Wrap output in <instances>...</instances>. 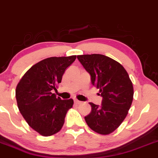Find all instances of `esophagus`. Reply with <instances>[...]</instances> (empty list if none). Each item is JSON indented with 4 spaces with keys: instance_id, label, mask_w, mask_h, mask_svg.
Segmentation results:
<instances>
[{
    "instance_id": "esophagus-1",
    "label": "esophagus",
    "mask_w": 158,
    "mask_h": 158,
    "mask_svg": "<svg viewBox=\"0 0 158 158\" xmlns=\"http://www.w3.org/2000/svg\"><path fill=\"white\" fill-rule=\"evenodd\" d=\"M74 102L76 103V104H79V103H81V101L78 100V99H74Z\"/></svg>"
}]
</instances>
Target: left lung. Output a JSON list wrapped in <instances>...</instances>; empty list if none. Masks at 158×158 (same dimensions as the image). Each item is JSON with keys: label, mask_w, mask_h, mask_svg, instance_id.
Returning <instances> with one entry per match:
<instances>
[{"label": "left lung", "mask_w": 158, "mask_h": 158, "mask_svg": "<svg viewBox=\"0 0 158 158\" xmlns=\"http://www.w3.org/2000/svg\"><path fill=\"white\" fill-rule=\"evenodd\" d=\"M77 59L102 97L100 106L90 102L91 112L85 117V122L94 131L109 135L120 126L131 108L134 88L129 76L122 64L106 56L80 55Z\"/></svg>", "instance_id": "obj_1"}]
</instances>
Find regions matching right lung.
<instances>
[{
    "instance_id": "right-lung-1",
    "label": "right lung",
    "mask_w": 158,
    "mask_h": 158,
    "mask_svg": "<svg viewBox=\"0 0 158 158\" xmlns=\"http://www.w3.org/2000/svg\"><path fill=\"white\" fill-rule=\"evenodd\" d=\"M76 59L77 56L45 59L29 69L16 87L20 112L29 126L44 137L60 131L73 107V99H61L51 90H56L64 70Z\"/></svg>"
}]
</instances>
